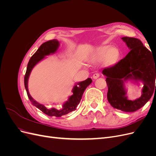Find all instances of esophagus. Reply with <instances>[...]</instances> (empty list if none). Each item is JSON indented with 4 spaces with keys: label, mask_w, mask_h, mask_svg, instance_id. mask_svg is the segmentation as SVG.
<instances>
[{
    "label": "esophagus",
    "mask_w": 156,
    "mask_h": 156,
    "mask_svg": "<svg viewBox=\"0 0 156 156\" xmlns=\"http://www.w3.org/2000/svg\"><path fill=\"white\" fill-rule=\"evenodd\" d=\"M99 77H100V74H99V73H94V74L93 75L92 78H93L94 79H98Z\"/></svg>",
    "instance_id": "34e87169"
}]
</instances>
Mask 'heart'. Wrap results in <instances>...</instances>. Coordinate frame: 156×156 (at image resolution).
Segmentation results:
<instances>
[{
    "mask_svg": "<svg viewBox=\"0 0 156 156\" xmlns=\"http://www.w3.org/2000/svg\"><path fill=\"white\" fill-rule=\"evenodd\" d=\"M119 56V51L116 48L110 45L99 48L93 56V59L96 60H107L109 64L115 63Z\"/></svg>",
    "mask_w": 156,
    "mask_h": 156,
    "instance_id": "obj_1",
    "label": "heart"
}]
</instances>
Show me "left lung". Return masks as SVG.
<instances>
[{
    "label": "left lung",
    "instance_id": "8db88e82",
    "mask_svg": "<svg viewBox=\"0 0 156 156\" xmlns=\"http://www.w3.org/2000/svg\"><path fill=\"white\" fill-rule=\"evenodd\" d=\"M129 52L113 66L103 69L108 87L107 100L112 107L124 112H134L143 107L155 90L156 62L152 53L137 38L122 37ZM128 80L144 84L142 95L130 101L126 95L125 83ZM156 89V83H155Z\"/></svg>",
    "mask_w": 156,
    "mask_h": 156
}]
</instances>
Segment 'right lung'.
Returning <instances> with one entry per match:
<instances>
[{"instance_id": "right-lung-1", "label": "right lung", "mask_w": 156, "mask_h": 156, "mask_svg": "<svg viewBox=\"0 0 156 156\" xmlns=\"http://www.w3.org/2000/svg\"><path fill=\"white\" fill-rule=\"evenodd\" d=\"M59 45L60 43L57 40H50L48 41H46L42 44L40 47L39 49L37 50L36 53L32 55L29 63H28L24 79L25 87L26 89L27 95L29 98L30 101L32 103V105H34L37 108H39V109L43 112L44 114L49 116L56 117H60L63 115H67L69 112L73 111L76 109L77 105L79 104L80 101H81L84 90H85V89L89 84H90L92 82L90 78H88L85 81L77 83L75 84L72 89L73 94L69 97L68 101H66L62 105V107H61L60 109H56L55 108H48L44 105L40 104L38 102L35 101L34 99L32 98L29 92V88H28V81H29V78L32 69L34 68V67L37 63L40 62V61L43 60L44 58H45V56L56 53Z\"/></svg>"}]
</instances>
